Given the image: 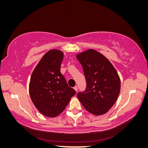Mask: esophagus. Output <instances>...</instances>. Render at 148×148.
Returning a JSON list of instances; mask_svg holds the SVG:
<instances>
[{
  "mask_svg": "<svg viewBox=\"0 0 148 148\" xmlns=\"http://www.w3.org/2000/svg\"><path fill=\"white\" fill-rule=\"evenodd\" d=\"M73 89H75V90L76 91H78V86H75L73 88Z\"/></svg>",
  "mask_w": 148,
  "mask_h": 148,
  "instance_id": "esophagus-1",
  "label": "esophagus"
}]
</instances>
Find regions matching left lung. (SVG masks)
Segmentation results:
<instances>
[{
  "label": "left lung",
  "mask_w": 148,
  "mask_h": 148,
  "mask_svg": "<svg viewBox=\"0 0 148 148\" xmlns=\"http://www.w3.org/2000/svg\"><path fill=\"white\" fill-rule=\"evenodd\" d=\"M82 64L87 87L78 98L89 113L105 114L117 101L120 91V79L113 65L102 53L92 49L76 56Z\"/></svg>",
  "instance_id": "obj_1"
}]
</instances>
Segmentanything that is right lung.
<instances>
[{"mask_svg":"<svg viewBox=\"0 0 148 148\" xmlns=\"http://www.w3.org/2000/svg\"><path fill=\"white\" fill-rule=\"evenodd\" d=\"M63 59V52L51 49L43 56L31 76V99L36 108L48 117L60 115L76 94L60 73Z\"/></svg>","mask_w":148,"mask_h":148,"instance_id":"add662e5","label":"right lung"}]
</instances>
